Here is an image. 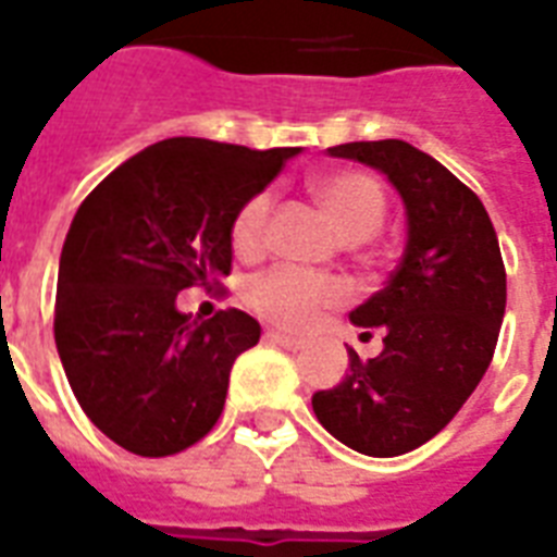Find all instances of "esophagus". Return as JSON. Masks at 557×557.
<instances>
[{
    "instance_id": "obj_1",
    "label": "esophagus",
    "mask_w": 557,
    "mask_h": 557,
    "mask_svg": "<svg viewBox=\"0 0 557 557\" xmlns=\"http://www.w3.org/2000/svg\"><path fill=\"white\" fill-rule=\"evenodd\" d=\"M265 338H269L271 344H277V347L288 349V352H297V349L306 347L304 338H292V335H283V332H274V330L265 332Z\"/></svg>"
}]
</instances>
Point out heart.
<instances>
[{
    "label": "heart",
    "instance_id": "b5f03b06",
    "mask_svg": "<svg viewBox=\"0 0 557 557\" xmlns=\"http://www.w3.org/2000/svg\"><path fill=\"white\" fill-rule=\"evenodd\" d=\"M312 196L330 216L347 243H361L372 236L384 222L387 213V196L384 187L372 173L364 170H335L323 173L312 182ZM271 219V193L260 190L236 208L231 219V245L236 253L253 257L262 251L269 236ZM245 306L262 321L277 323L283 330H309L323 309L347 300V288L335 277H318L309 271L292 269V265H274V269L253 274L243 288Z\"/></svg>",
    "mask_w": 557,
    "mask_h": 557
}]
</instances>
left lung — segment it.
<instances>
[{"label": "left lung", "instance_id": "8db88e82", "mask_svg": "<svg viewBox=\"0 0 557 557\" xmlns=\"http://www.w3.org/2000/svg\"><path fill=\"white\" fill-rule=\"evenodd\" d=\"M381 170L407 208V248L387 286L349 314L384 349L318 389V422L367 457H398L433 440L485 375L506 312V265L483 201L407 141L330 147Z\"/></svg>", "mask_w": 557, "mask_h": 557}]
</instances>
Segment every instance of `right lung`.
Segmentation results:
<instances>
[{"instance_id": "right-lung-1", "label": "right lung", "mask_w": 557, "mask_h": 557, "mask_svg": "<svg viewBox=\"0 0 557 557\" xmlns=\"http://www.w3.org/2000/svg\"><path fill=\"white\" fill-rule=\"evenodd\" d=\"M168 138L83 199L57 274L54 341L95 428L138 457H173L208 436L236 356L260 341L239 309L190 321L178 292L231 274V219L297 156Z\"/></svg>"}]
</instances>
